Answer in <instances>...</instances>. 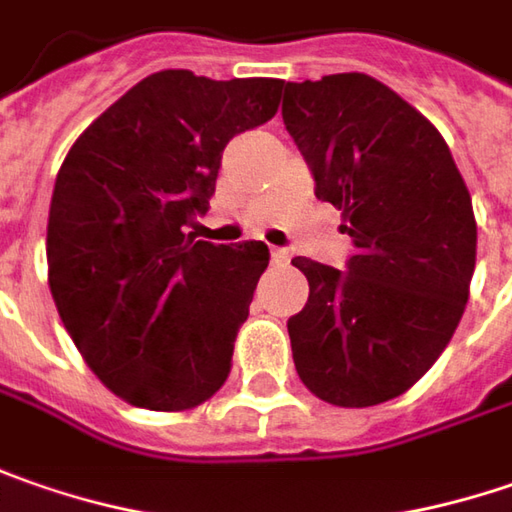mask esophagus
Instances as JSON below:
<instances>
[{"mask_svg": "<svg viewBox=\"0 0 512 512\" xmlns=\"http://www.w3.org/2000/svg\"><path fill=\"white\" fill-rule=\"evenodd\" d=\"M272 263L275 266H286L289 263V252L286 249H272Z\"/></svg>", "mask_w": 512, "mask_h": 512, "instance_id": "esophagus-1", "label": "esophagus"}]
</instances>
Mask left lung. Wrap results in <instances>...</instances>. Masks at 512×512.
I'll use <instances>...</instances> for the list:
<instances>
[{"label":"left lung","instance_id":"left-lung-1","mask_svg":"<svg viewBox=\"0 0 512 512\" xmlns=\"http://www.w3.org/2000/svg\"><path fill=\"white\" fill-rule=\"evenodd\" d=\"M283 125L355 246L346 272L295 257L309 280L289 318L300 381L335 407H375L450 344L476 269L473 200L444 137L367 74L286 82Z\"/></svg>","mask_w":512,"mask_h":512}]
</instances>
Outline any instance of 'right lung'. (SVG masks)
Segmentation results:
<instances>
[{"instance_id":"obj_1","label":"right lung","mask_w":512,"mask_h":512,"mask_svg":"<svg viewBox=\"0 0 512 512\" xmlns=\"http://www.w3.org/2000/svg\"><path fill=\"white\" fill-rule=\"evenodd\" d=\"M280 79L157 71L71 145L48 214L59 318L105 387L143 410H191L232 369L269 249L186 232L206 214L223 148L275 117Z\"/></svg>"}]
</instances>
